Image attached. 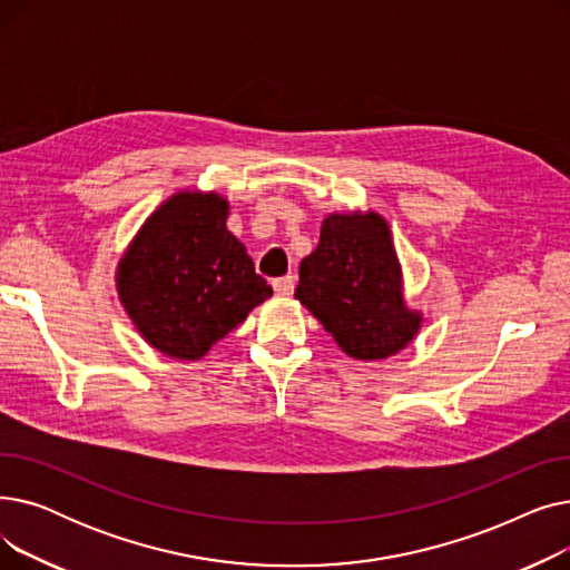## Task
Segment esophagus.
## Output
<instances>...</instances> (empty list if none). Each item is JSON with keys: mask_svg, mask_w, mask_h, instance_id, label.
I'll list each match as a JSON object with an SVG mask.
<instances>
[{"mask_svg": "<svg viewBox=\"0 0 570 570\" xmlns=\"http://www.w3.org/2000/svg\"><path fill=\"white\" fill-rule=\"evenodd\" d=\"M273 288L277 295H291L293 293V277H279L273 282Z\"/></svg>", "mask_w": 570, "mask_h": 570, "instance_id": "obj_1", "label": "esophagus"}]
</instances>
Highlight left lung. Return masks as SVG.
<instances>
[{"mask_svg":"<svg viewBox=\"0 0 570 570\" xmlns=\"http://www.w3.org/2000/svg\"><path fill=\"white\" fill-rule=\"evenodd\" d=\"M295 297L355 361H385L423 327L404 297V275L391 224L374 209L331 213L318 247L301 263Z\"/></svg>","mask_w":570,"mask_h":570,"instance_id":"1","label":"left lung"}]
</instances>
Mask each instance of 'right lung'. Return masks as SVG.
I'll use <instances>...</instances> for the list:
<instances>
[{
    "mask_svg": "<svg viewBox=\"0 0 570 570\" xmlns=\"http://www.w3.org/2000/svg\"><path fill=\"white\" fill-rule=\"evenodd\" d=\"M228 209L217 191L179 189L153 209L117 261L119 303L140 337L173 361H203L273 295L226 228Z\"/></svg>",
    "mask_w": 570,
    "mask_h": 570,
    "instance_id": "1",
    "label": "right lung"
}]
</instances>
